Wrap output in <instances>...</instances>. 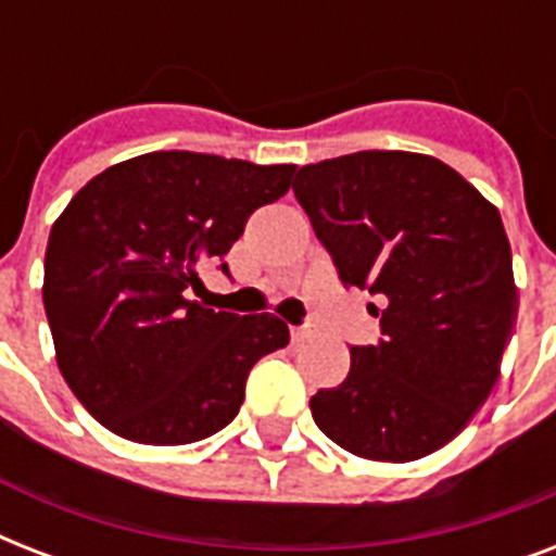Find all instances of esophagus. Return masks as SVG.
Instances as JSON below:
<instances>
[{
	"label": "esophagus",
	"instance_id": "1",
	"mask_svg": "<svg viewBox=\"0 0 556 556\" xmlns=\"http://www.w3.org/2000/svg\"><path fill=\"white\" fill-rule=\"evenodd\" d=\"M312 338H314L312 326H294V329H291V340H294V343H305V340H312Z\"/></svg>",
	"mask_w": 556,
	"mask_h": 556
}]
</instances>
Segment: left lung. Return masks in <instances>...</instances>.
I'll use <instances>...</instances> for the list:
<instances>
[{"instance_id": "left-lung-1", "label": "left lung", "mask_w": 556, "mask_h": 556, "mask_svg": "<svg viewBox=\"0 0 556 556\" xmlns=\"http://www.w3.org/2000/svg\"><path fill=\"white\" fill-rule=\"evenodd\" d=\"M294 195L340 279L387 300L383 340L349 349V378L312 397L314 421L369 462L430 456L488 401L517 320L500 210L444 161L401 150L308 164Z\"/></svg>"}]
</instances>
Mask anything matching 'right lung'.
<instances>
[{
	"label": "right lung",
	"instance_id": "1",
	"mask_svg": "<svg viewBox=\"0 0 556 556\" xmlns=\"http://www.w3.org/2000/svg\"><path fill=\"white\" fill-rule=\"evenodd\" d=\"M294 169L147 152L60 213L42 303L65 383L106 430L159 447L207 439L236 418L253 364L288 346L277 314L213 312L187 291L253 210L286 195Z\"/></svg>",
	"mask_w": 556,
	"mask_h": 556
}]
</instances>
